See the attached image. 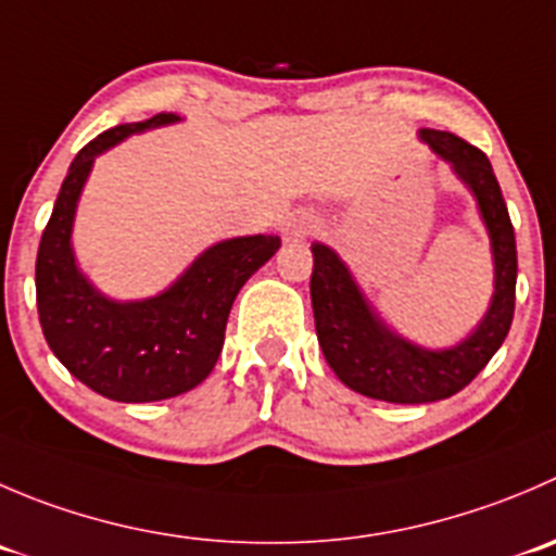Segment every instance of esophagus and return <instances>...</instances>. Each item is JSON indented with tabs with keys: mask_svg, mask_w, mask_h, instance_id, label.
Segmentation results:
<instances>
[{
	"mask_svg": "<svg viewBox=\"0 0 556 556\" xmlns=\"http://www.w3.org/2000/svg\"><path fill=\"white\" fill-rule=\"evenodd\" d=\"M315 230H317V217H312V214H299V217L285 223L282 236L285 241H299V239H306V236H312Z\"/></svg>",
	"mask_w": 556,
	"mask_h": 556,
	"instance_id": "obj_1",
	"label": "esophagus"
}]
</instances>
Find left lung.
Listing matches in <instances>:
<instances>
[{"instance_id": "8db88e82", "label": "left lung", "mask_w": 556, "mask_h": 556, "mask_svg": "<svg viewBox=\"0 0 556 556\" xmlns=\"http://www.w3.org/2000/svg\"><path fill=\"white\" fill-rule=\"evenodd\" d=\"M421 138L470 187L492 239V306L465 342L448 350H424L388 331L337 252L312 244V309L328 366L353 391L393 404L438 402L470 386L508 337L516 306V236L492 163L454 132L424 129Z\"/></svg>"}]
</instances>
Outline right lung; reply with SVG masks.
<instances>
[{
  "label": "right lung",
  "instance_id": "obj_1",
  "mask_svg": "<svg viewBox=\"0 0 556 556\" xmlns=\"http://www.w3.org/2000/svg\"><path fill=\"white\" fill-rule=\"evenodd\" d=\"M179 116L105 129L75 154L37 250V315L48 348L70 375L116 402H160L208 377L225 342L230 306L247 279L279 250V236L219 241L157 299L118 301L97 293L70 250L75 203L91 163L122 138Z\"/></svg>",
  "mask_w": 556,
  "mask_h": 556
}]
</instances>
